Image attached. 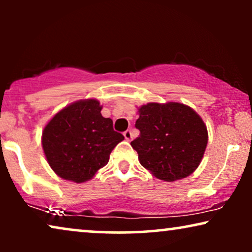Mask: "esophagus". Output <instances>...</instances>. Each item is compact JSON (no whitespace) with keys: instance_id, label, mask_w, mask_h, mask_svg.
I'll return each instance as SVG.
<instances>
[{"instance_id":"1","label":"esophagus","mask_w":252,"mask_h":252,"mask_svg":"<svg viewBox=\"0 0 252 252\" xmlns=\"http://www.w3.org/2000/svg\"><path fill=\"white\" fill-rule=\"evenodd\" d=\"M124 136H125V139L127 140V141H130L132 140V132H130V130H125V132H124Z\"/></svg>"}]
</instances>
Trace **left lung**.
<instances>
[{
  "label": "left lung",
  "mask_w": 252,
  "mask_h": 252,
  "mask_svg": "<svg viewBox=\"0 0 252 252\" xmlns=\"http://www.w3.org/2000/svg\"><path fill=\"white\" fill-rule=\"evenodd\" d=\"M135 127L140 136L130 142L143 167L164 181L191 174L208 144V129L201 117L177 102L148 103L139 109Z\"/></svg>",
  "instance_id": "obj_1"
}]
</instances>
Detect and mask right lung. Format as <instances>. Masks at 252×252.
I'll return each mask as SVG.
<instances>
[{"mask_svg":"<svg viewBox=\"0 0 252 252\" xmlns=\"http://www.w3.org/2000/svg\"><path fill=\"white\" fill-rule=\"evenodd\" d=\"M101 110L96 99H81L61 110L44 127V155L55 173L65 180L81 184L92 179L124 140Z\"/></svg>","mask_w":252,"mask_h":252,"instance_id":"obj_1","label":"right lung"}]
</instances>
